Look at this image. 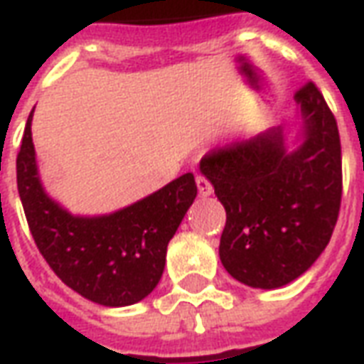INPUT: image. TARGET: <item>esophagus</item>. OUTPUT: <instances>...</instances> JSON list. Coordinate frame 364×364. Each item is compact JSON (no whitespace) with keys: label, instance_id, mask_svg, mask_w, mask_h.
Here are the masks:
<instances>
[{"label":"esophagus","instance_id":"1","mask_svg":"<svg viewBox=\"0 0 364 364\" xmlns=\"http://www.w3.org/2000/svg\"><path fill=\"white\" fill-rule=\"evenodd\" d=\"M196 187H198V195L200 196H210L214 193L212 183H210L204 175H196Z\"/></svg>","mask_w":364,"mask_h":364}]
</instances>
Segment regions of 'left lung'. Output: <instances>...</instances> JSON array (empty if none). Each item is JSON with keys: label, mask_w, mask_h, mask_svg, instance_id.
I'll return each instance as SVG.
<instances>
[{"label": "left lung", "mask_w": 364, "mask_h": 364, "mask_svg": "<svg viewBox=\"0 0 364 364\" xmlns=\"http://www.w3.org/2000/svg\"><path fill=\"white\" fill-rule=\"evenodd\" d=\"M297 144L282 127L218 148L200 160L225 208L220 260L258 289L287 285L322 255L341 204L338 123L314 82L295 92Z\"/></svg>", "instance_id": "1"}]
</instances>
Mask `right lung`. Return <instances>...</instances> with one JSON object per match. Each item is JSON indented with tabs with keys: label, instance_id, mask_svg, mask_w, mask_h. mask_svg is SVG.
<instances>
[{
	"label": "right lung",
	"instance_id": "obj_1",
	"mask_svg": "<svg viewBox=\"0 0 364 364\" xmlns=\"http://www.w3.org/2000/svg\"><path fill=\"white\" fill-rule=\"evenodd\" d=\"M32 112L17 156V187L34 243L58 278L88 301L139 303L164 274L168 243L196 196L195 175H181L112 214L75 216L40 181Z\"/></svg>",
	"mask_w": 364,
	"mask_h": 364
}]
</instances>
